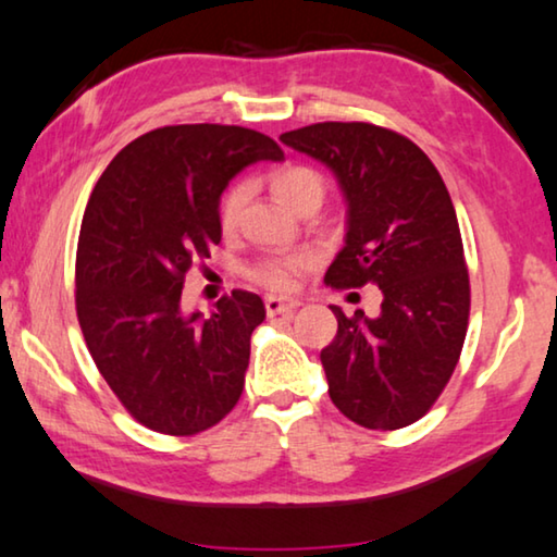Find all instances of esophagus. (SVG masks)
I'll list each match as a JSON object with an SVG mask.
<instances>
[{"instance_id": "esophagus-1", "label": "esophagus", "mask_w": 557, "mask_h": 557, "mask_svg": "<svg viewBox=\"0 0 557 557\" xmlns=\"http://www.w3.org/2000/svg\"><path fill=\"white\" fill-rule=\"evenodd\" d=\"M299 307V299H293V297H268L264 299V310H268L270 317L275 314H293Z\"/></svg>"}]
</instances>
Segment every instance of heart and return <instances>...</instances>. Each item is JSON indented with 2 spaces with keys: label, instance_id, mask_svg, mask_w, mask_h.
Wrapping results in <instances>:
<instances>
[{
  "label": "heart",
  "instance_id": "1",
  "mask_svg": "<svg viewBox=\"0 0 557 557\" xmlns=\"http://www.w3.org/2000/svg\"><path fill=\"white\" fill-rule=\"evenodd\" d=\"M270 188L287 208L302 210L305 206H320L326 190L324 175L307 163H287L270 173ZM247 200L245 185H233L218 202V223L225 235H233L240 227ZM314 264L312 252H285L260 258L250 268V277L270 293H289L297 285V277Z\"/></svg>",
  "mask_w": 557,
  "mask_h": 557
}]
</instances>
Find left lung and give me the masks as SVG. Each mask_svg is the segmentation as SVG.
<instances>
[{
	"label": "left lung",
	"instance_id": "1",
	"mask_svg": "<svg viewBox=\"0 0 557 557\" xmlns=\"http://www.w3.org/2000/svg\"><path fill=\"white\" fill-rule=\"evenodd\" d=\"M280 140L330 165L349 202L347 245L324 282L384 297L374 320L332 307L337 334L320 355L330 399L364 429L409 426L446 389L469 330V268L446 183L413 140L374 123H312Z\"/></svg>",
	"mask_w": 557,
	"mask_h": 557
}]
</instances>
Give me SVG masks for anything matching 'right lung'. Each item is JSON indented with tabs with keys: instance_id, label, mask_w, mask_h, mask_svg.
Wrapping results in <instances>:
<instances>
[{
	"instance_id": "add662e5",
	"label": "right lung",
	"mask_w": 557,
	"mask_h": 557,
	"mask_svg": "<svg viewBox=\"0 0 557 557\" xmlns=\"http://www.w3.org/2000/svg\"><path fill=\"white\" fill-rule=\"evenodd\" d=\"M282 158L252 128L183 123L131 140L96 183L76 247V317L106 384L146 429L196 436L240 399L262 299L233 289L210 317H188L181 293L220 243L227 181Z\"/></svg>"
}]
</instances>
